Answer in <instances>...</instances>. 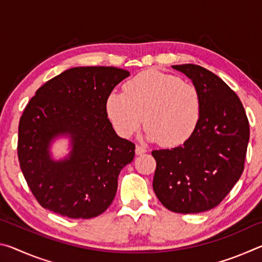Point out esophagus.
Returning <instances> with one entry per match:
<instances>
[{
    "label": "esophagus",
    "instance_id": "esophagus-1",
    "mask_svg": "<svg viewBox=\"0 0 262 262\" xmlns=\"http://www.w3.org/2000/svg\"><path fill=\"white\" fill-rule=\"evenodd\" d=\"M135 152H136V155L145 154V152H147V148H145V147H142V145H136Z\"/></svg>",
    "mask_w": 262,
    "mask_h": 262
}]
</instances>
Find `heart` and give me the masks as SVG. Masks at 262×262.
Segmentation results:
<instances>
[{
    "mask_svg": "<svg viewBox=\"0 0 262 262\" xmlns=\"http://www.w3.org/2000/svg\"><path fill=\"white\" fill-rule=\"evenodd\" d=\"M106 110L119 134L129 137L143 123L147 137L165 147L187 141L198 126L201 98L193 84L157 70L137 74L123 85V94L113 92Z\"/></svg>",
    "mask_w": 262,
    "mask_h": 262,
    "instance_id": "obj_1",
    "label": "heart"
}]
</instances>
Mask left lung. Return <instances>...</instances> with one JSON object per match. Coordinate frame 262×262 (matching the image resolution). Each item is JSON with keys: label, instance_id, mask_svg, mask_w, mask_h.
<instances>
[{"label": "left lung", "instance_id": "obj_1", "mask_svg": "<svg viewBox=\"0 0 262 262\" xmlns=\"http://www.w3.org/2000/svg\"><path fill=\"white\" fill-rule=\"evenodd\" d=\"M192 79L201 98L198 126L184 144L154 150V192L168 210L196 214L223 201L244 171L250 123L236 92L198 64L172 66Z\"/></svg>", "mask_w": 262, "mask_h": 262}]
</instances>
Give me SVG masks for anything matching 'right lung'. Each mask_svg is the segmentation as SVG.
<instances>
[{
	"mask_svg": "<svg viewBox=\"0 0 262 262\" xmlns=\"http://www.w3.org/2000/svg\"><path fill=\"white\" fill-rule=\"evenodd\" d=\"M129 72L115 67H75L35 92L18 126L20 170L39 205L69 219H92L107 209L118 177L134 159L135 144L121 139L107 118L106 103ZM69 135L72 151L53 161L49 145Z\"/></svg>",
	"mask_w": 262,
	"mask_h": 262,
	"instance_id": "1",
	"label": "right lung"
}]
</instances>
